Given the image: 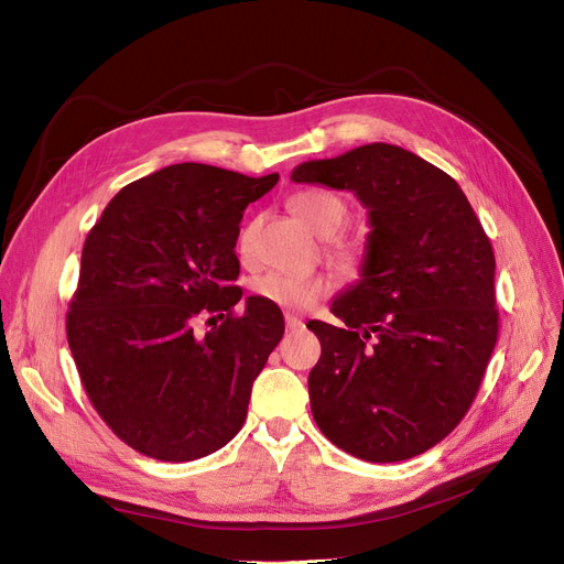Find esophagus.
Returning <instances> with one entry per match:
<instances>
[{"mask_svg": "<svg viewBox=\"0 0 564 564\" xmlns=\"http://www.w3.org/2000/svg\"><path fill=\"white\" fill-rule=\"evenodd\" d=\"M285 327H288L290 332H297V329H302V327H304V323H302V317H297V315H292V313H285Z\"/></svg>", "mask_w": 564, "mask_h": 564, "instance_id": "1", "label": "esophagus"}]
</instances>
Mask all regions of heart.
<instances>
[{
  "mask_svg": "<svg viewBox=\"0 0 564 564\" xmlns=\"http://www.w3.org/2000/svg\"><path fill=\"white\" fill-rule=\"evenodd\" d=\"M290 207L295 212L302 221L321 237H332L327 243L329 258L340 264L348 272H357V269L366 262L369 249L366 243L357 237H334L346 226L350 209L346 200L338 198L332 191L323 188H306L300 191L290 198ZM253 235H256V221L247 224L239 232L237 249L247 258L253 247ZM253 292L258 297L267 300L269 304L288 308V311H306L315 302L327 297L329 281L325 276H288V274H264L253 281Z\"/></svg>",
  "mask_w": 564,
  "mask_h": 564,
  "instance_id": "b5f03b06",
  "label": "heart"
}]
</instances>
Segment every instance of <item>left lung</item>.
I'll return each mask as SVG.
<instances>
[{"instance_id":"left-lung-1","label":"left lung","mask_w":564,"mask_h":564,"mask_svg":"<svg viewBox=\"0 0 564 564\" xmlns=\"http://www.w3.org/2000/svg\"><path fill=\"white\" fill-rule=\"evenodd\" d=\"M292 182L352 191L371 226L361 279L332 304L346 329L306 325L323 346L313 420L361 460L424 454L465 417L496 348L491 241L460 186L397 144L306 161Z\"/></svg>"}]
</instances>
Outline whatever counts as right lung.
I'll use <instances>...</instances> for the list:
<instances>
[{"label": "right lung", "instance_id": "add662e5", "mask_svg": "<svg viewBox=\"0 0 564 564\" xmlns=\"http://www.w3.org/2000/svg\"><path fill=\"white\" fill-rule=\"evenodd\" d=\"M279 175L175 163L121 188L89 230L66 338L96 412L135 452L195 460L228 445L285 332L279 306L247 297L235 243L249 203ZM229 315L200 337V312Z\"/></svg>", "mask_w": 564, "mask_h": 564}]
</instances>
